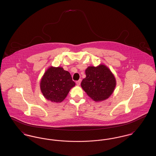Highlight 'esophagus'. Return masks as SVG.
<instances>
[{
  "instance_id": "obj_1",
  "label": "esophagus",
  "mask_w": 156,
  "mask_h": 156,
  "mask_svg": "<svg viewBox=\"0 0 156 156\" xmlns=\"http://www.w3.org/2000/svg\"><path fill=\"white\" fill-rule=\"evenodd\" d=\"M81 80H79L78 81H77L76 82V85L79 86V85H80V83H81Z\"/></svg>"
}]
</instances>
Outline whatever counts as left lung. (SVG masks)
I'll return each mask as SVG.
<instances>
[{"label": "left lung", "instance_id": "8db88e82", "mask_svg": "<svg viewBox=\"0 0 156 156\" xmlns=\"http://www.w3.org/2000/svg\"><path fill=\"white\" fill-rule=\"evenodd\" d=\"M86 78L82 81V88L95 102L106 100L113 92L116 81L109 68L104 64L89 66L85 69Z\"/></svg>", "mask_w": 156, "mask_h": 156}]
</instances>
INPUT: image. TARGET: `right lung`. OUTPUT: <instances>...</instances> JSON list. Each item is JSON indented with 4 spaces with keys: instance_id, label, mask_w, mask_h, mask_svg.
<instances>
[{
    "instance_id": "right-lung-1",
    "label": "right lung",
    "mask_w": 156,
    "mask_h": 156,
    "mask_svg": "<svg viewBox=\"0 0 156 156\" xmlns=\"http://www.w3.org/2000/svg\"><path fill=\"white\" fill-rule=\"evenodd\" d=\"M75 85L69 72L62 67H50L41 79L40 87L45 99L52 102L64 101Z\"/></svg>"
}]
</instances>
